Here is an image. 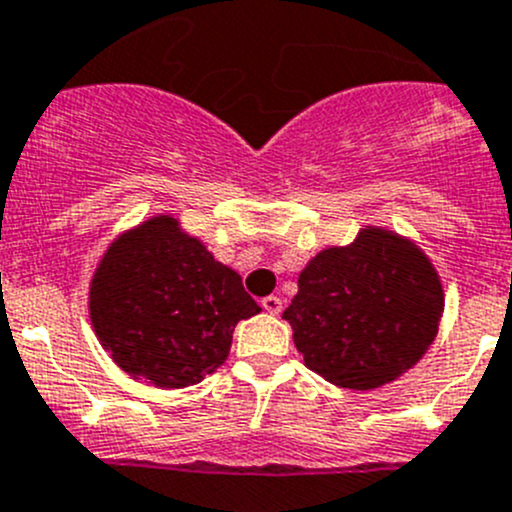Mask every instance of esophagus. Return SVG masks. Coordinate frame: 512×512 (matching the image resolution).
I'll return each mask as SVG.
<instances>
[{
    "mask_svg": "<svg viewBox=\"0 0 512 512\" xmlns=\"http://www.w3.org/2000/svg\"><path fill=\"white\" fill-rule=\"evenodd\" d=\"M262 307H265V310L270 312V315H280V312H282V300L277 295H270V297H265V300H262Z\"/></svg>",
    "mask_w": 512,
    "mask_h": 512,
    "instance_id": "34e87169",
    "label": "esophagus"
}]
</instances>
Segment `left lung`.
<instances>
[{
    "instance_id": "8db88e82",
    "label": "left lung",
    "mask_w": 512,
    "mask_h": 512,
    "mask_svg": "<svg viewBox=\"0 0 512 512\" xmlns=\"http://www.w3.org/2000/svg\"><path fill=\"white\" fill-rule=\"evenodd\" d=\"M445 310L443 280L418 242L360 227L317 252L282 312L302 360L337 388L375 390L428 352Z\"/></svg>"
}]
</instances>
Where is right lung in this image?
<instances>
[{
    "label": "right lung",
    "mask_w": 512,
    "mask_h": 512,
    "mask_svg": "<svg viewBox=\"0 0 512 512\" xmlns=\"http://www.w3.org/2000/svg\"><path fill=\"white\" fill-rule=\"evenodd\" d=\"M99 345L135 380L190 388L227 360L237 322L262 310L232 267L172 215L119 232L89 280Z\"/></svg>",
    "instance_id": "obj_1"
}]
</instances>
